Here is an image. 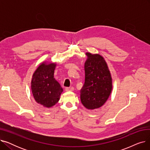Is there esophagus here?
Wrapping results in <instances>:
<instances>
[{
	"mask_svg": "<svg viewBox=\"0 0 150 150\" xmlns=\"http://www.w3.org/2000/svg\"><path fill=\"white\" fill-rule=\"evenodd\" d=\"M66 91H74V88L73 87H66Z\"/></svg>",
	"mask_w": 150,
	"mask_h": 150,
	"instance_id": "34e87169",
	"label": "esophagus"
}]
</instances>
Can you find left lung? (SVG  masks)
Segmentation results:
<instances>
[{"label":"left lung","mask_w":150,"mask_h":150,"mask_svg":"<svg viewBox=\"0 0 150 150\" xmlns=\"http://www.w3.org/2000/svg\"><path fill=\"white\" fill-rule=\"evenodd\" d=\"M84 64L85 81L80 91L83 106L94 109L103 106L112 91V78L104 58L100 54L86 53Z\"/></svg>","instance_id":"1"}]
</instances>
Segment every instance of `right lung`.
Instances as JSON below:
<instances>
[{
    "label": "right lung",
    "mask_w": 150,
    "mask_h": 150,
    "mask_svg": "<svg viewBox=\"0 0 150 150\" xmlns=\"http://www.w3.org/2000/svg\"><path fill=\"white\" fill-rule=\"evenodd\" d=\"M55 67L54 63H42L36 70L31 81V91L36 101L46 108L58 103L63 91L54 78Z\"/></svg>",
    "instance_id": "add662e5"
}]
</instances>
